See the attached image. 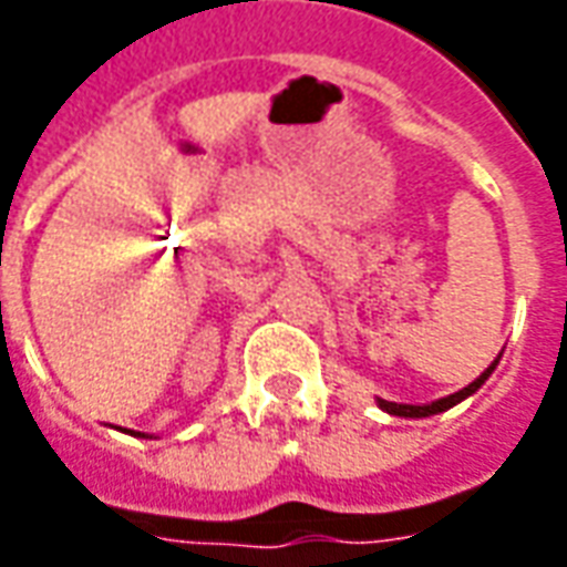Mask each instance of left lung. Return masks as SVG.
<instances>
[{
    "instance_id": "8db88e82",
    "label": "left lung",
    "mask_w": 567,
    "mask_h": 567,
    "mask_svg": "<svg viewBox=\"0 0 567 567\" xmlns=\"http://www.w3.org/2000/svg\"><path fill=\"white\" fill-rule=\"evenodd\" d=\"M498 358H495V361H492V364H488V368L483 370V373H480L474 382H471V385H464L462 392L450 394V398H440V401H431V404H422V406H416V404H392V401H377V404H380L385 413H392V416H404V419H425V416H437V413H446L450 406L462 404L464 398H471V394H474L476 389H480V385H483V382L492 377V370H495V364H498Z\"/></svg>"
}]
</instances>
